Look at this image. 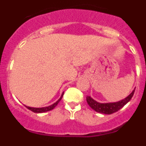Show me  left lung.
Masks as SVG:
<instances>
[{
	"instance_id": "left-lung-1",
	"label": "left lung",
	"mask_w": 146,
	"mask_h": 146,
	"mask_svg": "<svg viewBox=\"0 0 146 146\" xmlns=\"http://www.w3.org/2000/svg\"><path fill=\"white\" fill-rule=\"evenodd\" d=\"M135 91V89L127 97L125 98L123 100H121V101L118 102L104 103V104L103 103H99L95 101V100H94L91 96H86V100H87V102L89 106L96 112L103 113V114L110 115L118 111L120 109H121L124 106L125 104H127L133 96Z\"/></svg>"
}]
</instances>
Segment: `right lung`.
<instances>
[{"label":"right lung","instance_id":"right-lung-1","mask_svg":"<svg viewBox=\"0 0 146 146\" xmlns=\"http://www.w3.org/2000/svg\"><path fill=\"white\" fill-rule=\"evenodd\" d=\"M63 95H64V93L62 94L61 96H60V99L58 100L56 102L54 103L53 104H52V105H50V106L49 107H45V108H30V107H26L27 108H28V110H31L32 112H33V113H44V112H47V111H50V110H51L54 109V108H55V107L57 106V104H58L59 102L60 101V99H62V96H63Z\"/></svg>","mask_w":146,"mask_h":146}]
</instances>
